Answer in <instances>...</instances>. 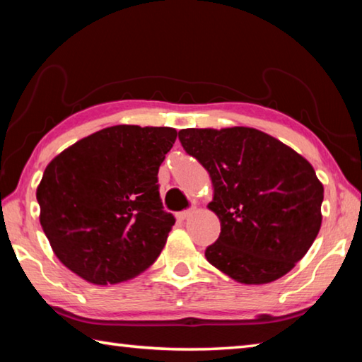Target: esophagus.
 Here are the masks:
<instances>
[{
  "instance_id": "esophagus-1",
  "label": "esophagus",
  "mask_w": 362,
  "mask_h": 362,
  "mask_svg": "<svg viewBox=\"0 0 362 362\" xmlns=\"http://www.w3.org/2000/svg\"><path fill=\"white\" fill-rule=\"evenodd\" d=\"M193 212H194V209H187V211H182V212L177 214L175 217H177V220H180V222H183V220H187L188 217H192Z\"/></svg>"
}]
</instances>
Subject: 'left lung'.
<instances>
[{
    "instance_id": "left-lung-1",
    "label": "left lung",
    "mask_w": 362,
    "mask_h": 362,
    "mask_svg": "<svg viewBox=\"0 0 362 362\" xmlns=\"http://www.w3.org/2000/svg\"><path fill=\"white\" fill-rule=\"evenodd\" d=\"M179 140L214 185L220 220L207 262L243 284L284 276L321 228L322 183L291 146L252 127L182 129Z\"/></svg>"
}]
</instances>
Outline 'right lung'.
I'll return each instance as SVG.
<instances>
[{
  "mask_svg": "<svg viewBox=\"0 0 362 362\" xmlns=\"http://www.w3.org/2000/svg\"><path fill=\"white\" fill-rule=\"evenodd\" d=\"M175 139L173 127L112 126L47 164L36 189L40 222L66 268L105 286L153 265L175 223L158 185Z\"/></svg>",
  "mask_w": 362,
  "mask_h": 362,
  "instance_id": "1",
  "label": "right lung"
}]
</instances>
